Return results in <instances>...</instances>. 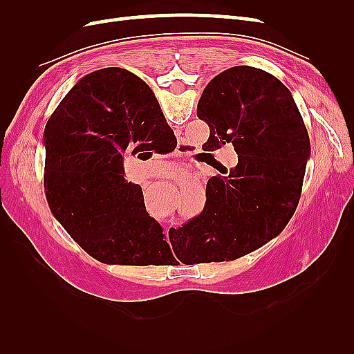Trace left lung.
Wrapping results in <instances>:
<instances>
[{
    "label": "left lung",
    "instance_id": "1",
    "mask_svg": "<svg viewBox=\"0 0 354 354\" xmlns=\"http://www.w3.org/2000/svg\"><path fill=\"white\" fill-rule=\"evenodd\" d=\"M198 118L209 127L212 147L233 145L238 165L218 169L207 183L198 217L171 230L174 252L190 261L243 257L279 234L301 196L310 140L292 94L272 73L234 66L203 90Z\"/></svg>",
    "mask_w": 354,
    "mask_h": 354
}]
</instances>
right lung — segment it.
Masks as SVG:
<instances>
[{
  "label": "right lung",
  "instance_id": "obj_1",
  "mask_svg": "<svg viewBox=\"0 0 354 354\" xmlns=\"http://www.w3.org/2000/svg\"><path fill=\"white\" fill-rule=\"evenodd\" d=\"M174 133L149 85L121 68L85 75L44 130L48 207L71 238L104 264L162 266L169 246L124 177V153L168 143Z\"/></svg>",
  "mask_w": 354,
  "mask_h": 354
}]
</instances>
